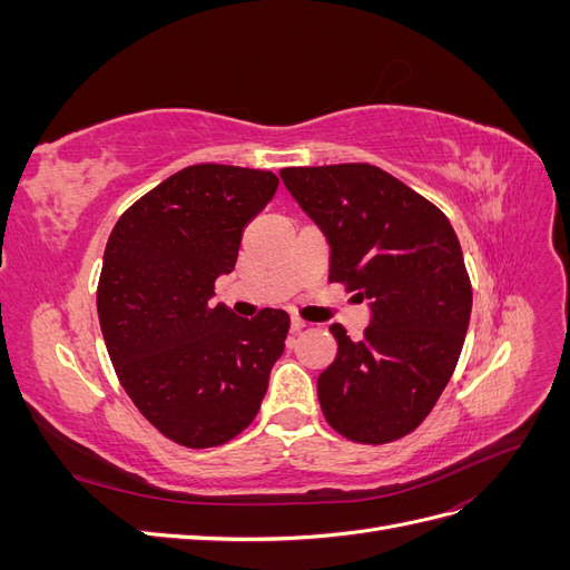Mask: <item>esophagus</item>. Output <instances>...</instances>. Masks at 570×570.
<instances>
[{
    "label": "esophagus",
    "instance_id": "esophagus-1",
    "mask_svg": "<svg viewBox=\"0 0 570 570\" xmlns=\"http://www.w3.org/2000/svg\"><path fill=\"white\" fill-rule=\"evenodd\" d=\"M289 327H292V333H299V331H304V327H306V321H302L299 316H292Z\"/></svg>",
    "mask_w": 570,
    "mask_h": 570
}]
</instances>
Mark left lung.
Instances as JSON below:
<instances>
[{"instance_id": "left-lung-1", "label": "left lung", "mask_w": 570, "mask_h": 570, "mask_svg": "<svg viewBox=\"0 0 570 570\" xmlns=\"http://www.w3.org/2000/svg\"><path fill=\"white\" fill-rule=\"evenodd\" d=\"M281 178L327 239V281L371 308L361 340L331 325L337 356L318 375L323 416L354 442L400 440L433 411L469 331L459 237L435 204L371 164L283 168Z\"/></svg>"}]
</instances>
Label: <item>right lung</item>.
I'll use <instances>...</instances> for the list:
<instances>
[{"mask_svg":"<svg viewBox=\"0 0 570 570\" xmlns=\"http://www.w3.org/2000/svg\"><path fill=\"white\" fill-rule=\"evenodd\" d=\"M271 170L197 164L118 218L101 264L97 314L120 385L142 416L189 450L218 446L254 421L285 350L289 316L212 306L247 223L278 189Z\"/></svg>","mask_w":570,"mask_h":570,"instance_id":"obj_1","label":"right lung"}]
</instances>
